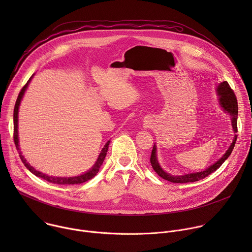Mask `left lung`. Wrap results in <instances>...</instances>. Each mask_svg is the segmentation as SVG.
<instances>
[{"mask_svg": "<svg viewBox=\"0 0 252 252\" xmlns=\"http://www.w3.org/2000/svg\"><path fill=\"white\" fill-rule=\"evenodd\" d=\"M217 94L220 97L219 101L223 109V111L226 112L227 114H229L231 117V126H232V130L234 132V135H233V139H232L230 147L227 149L225 154L218 161H215L213 164H211L210 166H208L206 169H204L202 171L192 172V173H188V174H183V175H172V174L165 172L159 165L158 160V156H157V146L155 145L153 152H152V156H151V163H152V166L155 169V171L160 177L165 179V181H168V182L174 183V184H187V183L197 182V181H199V179L206 177L207 175H209L210 173H212L213 171L220 168L221 166V164L231 155L232 150L235 146L236 138H237V134H235L237 132V115H238L237 100H236L233 91L231 90V88L229 87L227 82L220 83L217 87Z\"/></svg>", "mask_w": 252, "mask_h": 252, "instance_id": "left-lung-1", "label": "left lung"}]
</instances>
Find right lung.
<instances>
[{"mask_svg": "<svg viewBox=\"0 0 252 252\" xmlns=\"http://www.w3.org/2000/svg\"><path fill=\"white\" fill-rule=\"evenodd\" d=\"M34 75V74H33ZM33 75L30 78V80L27 82V84L24 86V88L21 90L19 95H18V98L16 100V104H15V109H14V141H15V145H16V148L17 150L19 151V155H20V158L23 161V163L25 164V166L32 173L34 174L35 176L38 177H41L43 179H45V181L49 182V183H52V184H57V185H78V184H83V183H86L88 181H90V179H92L94 175H96V173L98 172L99 170V167L100 165L102 164L103 160H104V158L106 156V153H107V150H109V146H110V140L107 141L104 147L102 148L95 163L94 164V166L88 170L87 172L81 174V175H78V176H71V177H60V176H50L48 174H45L39 170H37L35 168H33L28 161L27 159L24 158V156H22V153L20 151V146H19V134H18V114H19V107H20V103L22 101V98L25 94V92L26 90L28 89V86L32 80V78L33 77Z\"/></svg>", "mask_w": 252, "mask_h": 252, "instance_id": "right-lung-1", "label": "right lung"}]
</instances>
